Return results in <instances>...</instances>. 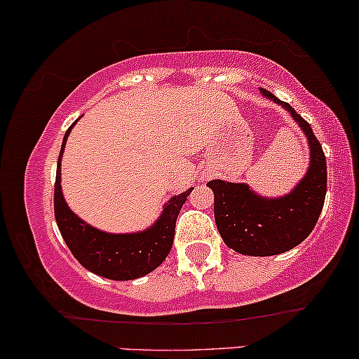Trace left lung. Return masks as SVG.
<instances>
[{
	"label": "left lung",
	"instance_id": "8db88e82",
	"mask_svg": "<svg viewBox=\"0 0 359 359\" xmlns=\"http://www.w3.org/2000/svg\"><path fill=\"white\" fill-rule=\"evenodd\" d=\"M263 96L283 106L302 128L311 148L307 174L287 196L270 199L253 192L246 184L211 180L214 219L217 231L229 248L250 257H271L300 245L314 229L323 211L327 167L323 147L309 123L288 102L280 101L266 89Z\"/></svg>",
	"mask_w": 359,
	"mask_h": 359
}]
</instances>
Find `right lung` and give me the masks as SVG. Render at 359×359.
<instances>
[{
	"label": "right lung",
	"mask_w": 359,
	"mask_h": 359,
	"mask_svg": "<svg viewBox=\"0 0 359 359\" xmlns=\"http://www.w3.org/2000/svg\"><path fill=\"white\" fill-rule=\"evenodd\" d=\"M74 125L65 131L62 142L59 162H57L55 191H53L55 221L62 238L77 262L93 273L109 280H135L148 275L156 266L162 265L163 259L170 253L175 236L177 216L192 189L172 197L155 224H151V228L145 231L113 234L93 228L69 209L62 196L60 160Z\"/></svg>",
	"instance_id": "add662e5"
}]
</instances>
